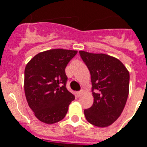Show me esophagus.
<instances>
[{
	"instance_id": "1",
	"label": "esophagus",
	"mask_w": 147,
	"mask_h": 147,
	"mask_svg": "<svg viewBox=\"0 0 147 147\" xmlns=\"http://www.w3.org/2000/svg\"><path fill=\"white\" fill-rule=\"evenodd\" d=\"M83 93V90H80V91H78L77 93H76V94H77V96L78 97H80L82 96V94Z\"/></svg>"
}]
</instances>
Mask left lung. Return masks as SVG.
<instances>
[{
    "mask_svg": "<svg viewBox=\"0 0 147 147\" xmlns=\"http://www.w3.org/2000/svg\"><path fill=\"white\" fill-rule=\"evenodd\" d=\"M80 54L90 73L94 98L91 107L84 110L85 118L96 127L110 126L125 107L129 94V71L120 60L111 56L83 51Z\"/></svg>",
    "mask_w": 147,
    "mask_h": 147,
    "instance_id": "1",
    "label": "left lung"
}]
</instances>
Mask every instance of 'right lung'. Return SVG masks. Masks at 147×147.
<instances>
[{"label": "right lung", "instance_id": "add662e5", "mask_svg": "<svg viewBox=\"0 0 147 147\" xmlns=\"http://www.w3.org/2000/svg\"><path fill=\"white\" fill-rule=\"evenodd\" d=\"M76 51L52 49L39 53L28 62L24 73V90L28 106L45 124L63 119L75 98L67 90L65 67Z\"/></svg>", "mask_w": 147, "mask_h": 147}]
</instances>
